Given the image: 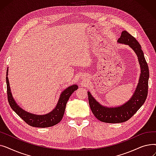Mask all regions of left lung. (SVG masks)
<instances>
[{
	"mask_svg": "<svg viewBox=\"0 0 156 156\" xmlns=\"http://www.w3.org/2000/svg\"><path fill=\"white\" fill-rule=\"evenodd\" d=\"M118 42L128 45L133 49L138 57L141 73L133 95L128 102L119 107L108 108L102 105L94 99L90 92H88L89 105L94 115L99 121L108 123H119L128 121L142 107L148 94L149 71L141 45L126 31H122Z\"/></svg>",
	"mask_w": 156,
	"mask_h": 156,
	"instance_id": "1",
	"label": "left lung"
}]
</instances>
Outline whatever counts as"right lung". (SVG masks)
<instances>
[{
	"label": "right lung",
	"instance_id": "obj_1",
	"mask_svg": "<svg viewBox=\"0 0 156 156\" xmlns=\"http://www.w3.org/2000/svg\"><path fill=\"white\" fill-rule=\"evenodd\" d=\"M8 68L6 73V83H7V99L12 109L18 114V115L24 120V122L31 126L37 128H46L50 127L57 125L61 121L64 114L66 105L71 95L76 90L78 87L76 85H73L61 93L55 108L49 113L44 115H37L31 114L23 110L16 104L14 98L12 97L11 88L9 86V80H8Z\"/></svg>",
	"mask_w": 156,
	"mask_h": 156
}]
</instances>
